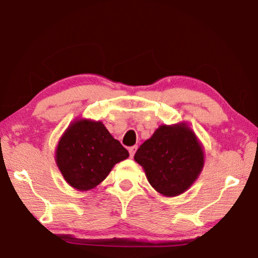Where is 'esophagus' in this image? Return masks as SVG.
<instances>
[{
  "label": "esophagus",
  "instance_id": "obj_1",
  "mask_svg": "<svg viewBox=\"0 0 258 258\" xmlns=\"http://www.w3.org/2000/svg\"><path fill=\"white\" fill-rule=\"evenodd\" d=\"M137 149H138V147H137V146H134V147H131V148H130L128 151H130V155H131V157H133V156L135 155V151H137Z\"/></svg>",
  "mask_w": 258,
  "mask_h": 258
}]
</instances>
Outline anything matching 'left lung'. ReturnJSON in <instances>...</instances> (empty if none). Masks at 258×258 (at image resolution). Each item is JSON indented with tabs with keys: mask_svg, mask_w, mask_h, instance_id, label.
<instances>
[{
	"mask_svg": "<svg viewBox=\"0 0 258 258\" xmlns=\"http://www.w3.org/2000/svg\"><path fill=\"white\" fill-rule=\"evenodd\" d=\"M134 160L150 185L163 197H176L190 189L205 165L204 146L185 121L161 124L137 151Z\"/></svg>",
	"mask_w": 258,
	"mask_h": 258,
	"instance_id": "8db88e82",
	"label": "left lung"
}]
</instances>
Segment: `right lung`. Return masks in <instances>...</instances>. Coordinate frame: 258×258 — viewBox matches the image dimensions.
Masks as SVG:
<instances>
[{
	"label": "right lung",
	"mask_w": 258,
	"mask_h": 258,
	"mask_svg": "<svg viewBox=\"0 0 258 258\" xmlns=\"http://www.w3.org/2000/svg\"><path fill=\"white\" fill-rule=\"evenodd\" d=\"M128 156L102 121L78 117L60 137L54 159L69 185L89 191L101 184L113 166Z\"/></svg>",
	"instance_id": "obj_1"
}]
</instances>
